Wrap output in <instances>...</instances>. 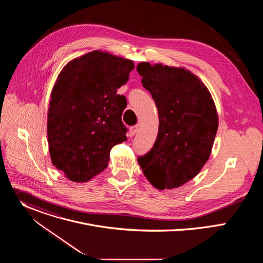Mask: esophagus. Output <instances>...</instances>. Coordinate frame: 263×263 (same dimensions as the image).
Segmentation results:
<instances>
[{
    "label": "esophagus",
    "instance_id": "obj_1",
    "mask_svg": "<svg viewBox=\"0 0 263 263\" xmlns=\"http://www.w3.org/2000/svg\"><path fill=\"white\" fill-rule=\"evenodd\" d=\"M137 129H138V126H137V125H136V126H132V127H130V130H129V131H130V135H131V136H133V135L137 132Z\"/></svg>",
    "mask_w": 263,
    "mask_h": 263
}]
</instances>
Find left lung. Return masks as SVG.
<instances>
[{
  "mask_svg": "<svg viewBox=\"0 0 263 263\" xmlns=\"http://www.w3.org/2000/svg\"><path fill=\"white\" fill-rule=\"evenodd\" d=\"M136 69L159 116L156 141L138 164L156 189H177L196 177L210 156L218 127L214 102L190 70L148 62Z\"/></svg>",
  "mask_w": 263,
  "mask_h": 263,
  "instance_id": "8db88e82",
  "label": "left lung"
}]
</instances>
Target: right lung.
Returning a JSON list of instances; mask_svg holds the SVG:
<instances>
[{
	"mask_svg": "<svg viewBox=\"0 0 263 263\" xmlns=\"http://www.w3.org/2000/svg\"><path fill=\"white\" fill-rule=\"evenodd\" d=\"M134 68L132 60L92 51L68 62L56 80L48 114L53 164L73 182L103 172L114 145L127 140V106L118 89Z\"/></svg>",
	"mask_w": 263,
	"mask_h": 263,
	"instance_id": "add662e5",
	"label": "right lung"
}]
</instances>
